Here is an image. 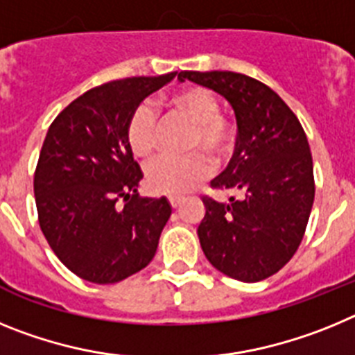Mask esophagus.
<instances>
[{
	"mask_svg": "<svg viewBox=\"0 0 355 355\" xmlns=\"http://www.w3.org/2000/svg\"><path fill=\"white\" fill-rule=\"evenodd\" d=\"M184 200L183 196H171L168 197V202H171L172 208H178V206H181V202Z\"/></svg>",
	"mask_w": 355,
	"mask_h": 355,
	"instance_id": "1",
	"label": "esophagus"
}]
</instances>
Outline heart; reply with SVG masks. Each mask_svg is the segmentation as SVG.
<instances>
[{"label": "heart", "instance_id": "1", "mask_svg": "<svg viewBox=\"0 0 355 355\" xmlns=\"http://www.w3.org/2000/svg\"><path fill=\"white\" fill-rule=\"evenodd\" d=\"M172 112L192 122L193 130L188 137L187 156H163L147 167V187L156 193L183 196L211 172V162L222 159L234 146L233 124L220 112L216 97L199 87L180 90L171 97ZM126 137L131 150L139 158H149L158 144V112L150 103H140L131 112L126 124Z\"/></svg>", "mask_w": 355, "mask_h": 355}]
</instances>
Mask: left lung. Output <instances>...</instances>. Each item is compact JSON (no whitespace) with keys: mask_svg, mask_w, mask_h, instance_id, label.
<instances>
[{"mask_svg":"<svg viewBox=\"0 0 355 355\" xmlns=\"http://www.w3.org/2000/svg\"><path fill=\"white\" fill-rule=\"evenodd\" d=\"M220 94L236 117V149L213 188L240 192L216 202L202 197L200 247L216 270L243 283H258L293 258L315 200L313 158L299 119L261 81L231 71H181Z\"/></svg>","mask_w":355,"mask_h":355,"instance_id":"obj_1","label":"left lung"}]
</instances>
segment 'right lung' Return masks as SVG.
Masks as SVG:
<instances>
[{
  "mask_svg": "<svg viewBox=\"0 0 355 355\" xmlns=\"http://www.w3.org/2000/svg\"><path fill=\"white\" fill-rule=\"evenodd\" d=\"M175 74L90 89L49 126L33 180L39 224L58 259L85 281L119 283L155 258L172 208L167 197H139L144 174L126 124Z\"/></svg>",
  "mask_w": 355,
  "mask_h": 355,
  "instance_id": "1",
  "label": "right lung"
}]
</instances>
